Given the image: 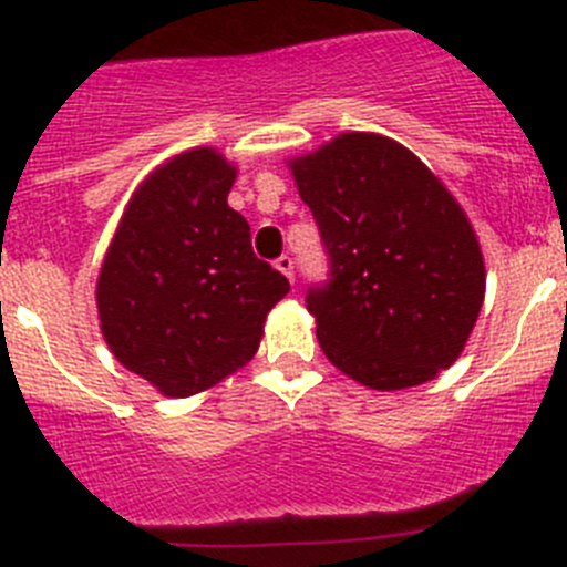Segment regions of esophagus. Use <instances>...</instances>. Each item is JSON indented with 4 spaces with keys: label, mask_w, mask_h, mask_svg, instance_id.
I'll list each match as a JSON object with an SVG mask.
<instances>
[{
    "label": "esophagus",
    "mask_w": 567,
    "mask_h": 567,
    "mask_svg": "<svg viewBox=\"0 0 567 567\" xmlns=\"http://www.w3.org/2000/svg\"><path fill=\"white\" fill-rule=\"evenodd\" d=\"M274 266H277L279 271H282L285 277L290 279V282H293V257H290V255H282V257H277V260H274Z\"/></svg>",
    "instance_id": "34e87169"
}]
</instances>
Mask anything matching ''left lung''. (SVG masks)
I'll use <instances>...</instances> for the list:
<instances>
[{"instance_id":"left-lung-1","label":"left lung","mask_w":567,"mask_h":567,"mask_svg":"<svg viewBox=\"0 0 567 567\" xmlns=\"http://www.w3.org/2000/svg\"><path fill=\"white\" fill-rule=\"evenodd\" d=\"M329 255L307 310L337 370L392 392L461 357L485 296L477 236L409 147L351 131L290 162Z\"/></svg>"}]
</instances>
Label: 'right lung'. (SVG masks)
I'll return each mask as SVG.
<instances>
[{
  "label": "right lung",
  "instance_id": "obj_1",
  "mask_svg": "<svg viewBox=\"0 0 567 567\" xmlns=\"http://www.w3.org/2000/svg\"><path fill=\"white\" fill-rule=\"evenodd\" d=\"M236 167L214 147L177 153L140 183L101 266L95 301L109 351L167 398L236 373L290 282L257 260L227 205Z\"/></svg>",
  "mask_w": 567,
  "mask_h": 567
}]
</instances>
